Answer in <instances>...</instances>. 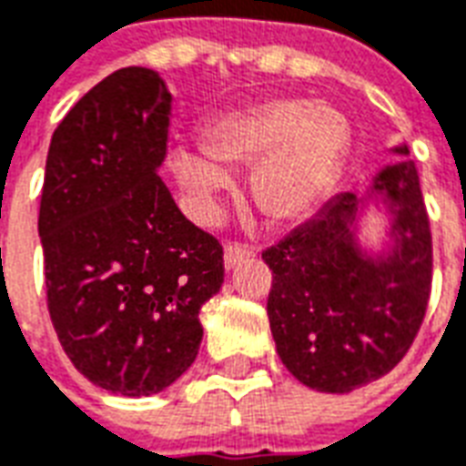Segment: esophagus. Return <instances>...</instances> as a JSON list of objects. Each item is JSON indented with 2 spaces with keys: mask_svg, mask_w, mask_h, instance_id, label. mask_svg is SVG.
Masks as SVG:
<instances>
[{
  "mask_svg": "<svg viewBox=\"0 0 466 466\" xmlns=\"http://www.w3.org/2000/svg\"><path fill=\"white\" fill-rule=\"evenodd\" d=\"M254 257V248L247 247V244H239V241H229L225 247V266L227 268H237V266L244 261V258Z\"/></svg>",
  "mask_w": 466,
  "mask_h": 466,
  "instance_id": "1",
  "label": "esophagus"
}]
</instances>
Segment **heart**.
Returning <instances> with one entry per match:
<instances>
[{"label": "heart", "mask_w": 466, "mask_h": 466, "mask_svg": "<svg viewBox=\"0 0 466 466\" xmlns=\"http://www.w3.org/2000/svg\"><path fill=\"white\" fill-rule=\"evenodd\" d=\"M202 148H177L173 170L205 218L232 190V166L251 170V198L276 225L310 215L325 200L350 148V122L332 105L268 99L215 116L202 127Z\"/></svg>", "instance_id": "b5f03b06"}]
</instances>
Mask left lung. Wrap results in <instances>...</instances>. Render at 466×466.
I'll return each instance as SVG.
<instances>
[{
    "instance_id": "8db88e82",
    "label": "left lung",
    "mask_w": 466,
    "mask_h": 466,
    "mask_svg": "<svg viewBox=\"0 0 466 466\" xmlns=\"http://www.w3.org/2000/svg\"><path fill=\"white\" fill-rule=\"evenodd\" d=\"M393 151L408 156V147ZM369 199L391 215V247L379 258L356 239ZM261 258L273 273L266 310L276 351L290 374L322 393L381 379L406 357L431 300V219L415 163L379 170L364 198L335 195Z\"/></svg>"
}]
</instances>
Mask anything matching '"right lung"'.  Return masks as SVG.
I'll use <instances>...</instances> for the list:
<instances>
[{
    "label": "right lung",
    "instance_id": "add662e5",
    "mask_svg": "<svg viewBox=\"0 0 466 466\" xmlns=\"http://www.w3.org/2000/svg\"><path fill=\"white\" fill-rule=\"evenodd\" d=\"M170 92L148 67L92 87L53 131L38 237L48 312L95 386L151 396L186 374L200 308L222 289V244L177 209L158 176Z\"/></svg>",
    "mask_w": 466,
    "mask_h": 466
}]
</instances>
